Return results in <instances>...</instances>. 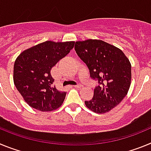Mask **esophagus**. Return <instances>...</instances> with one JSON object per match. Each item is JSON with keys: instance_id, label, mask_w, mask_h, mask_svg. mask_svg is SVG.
<instances>
[{"instance_id": "esophagus-1", "label": "esophagus", "mask_w": 151, "mask_h": 151, "mask_svg": "<svg viewBox=\"0 0 151 151\" xmlns=\"http://www.w3.org/2000/svg\"><path fill=\"white\" fill-rule=\"evenodd\" d=\"M74 87H75V88H81L83 87V85H81V84H78V85H75Z\"/></svg>"}]
</instances>
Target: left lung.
I'll return each instance as SVG.
<instances>
[{"instance_id": "obj_1", "label": "left lung", "mask_w": 151, "mask_h": 151, "mask_svg": "<svg viewBox=\"0 0 151 151\" xmlns=\"http://www.w3.org/2000/svg\"><path fill=\"white\" fill-rule=\"evenodd\" d=\"M76 54L87 65L90 76L97 80L94 96L85 101L88 109L97 113L111 110L123 100L129 90L132 66L127 57L116 47L101 40L76 41Z\"/></svg>"}]
</instances>
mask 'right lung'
<instances>
[{
	"instance_id": "add662e5",
	"label": "right lung",
	"mask_w": 151,
	"mask_h": 151,
	"mask_svg": "<svg viewBox=\"0 0 151 151\" xmlns=\"http://www.w3.org/2000/svg\"><path fill=\"white\" fill-rule=\"evenodd\" d=\"M75 41H47L22 51L13 67V82L24 101L42 112L60 106L66 93L53 85L50 70L73 48Z\"/></svg>"
}]
</instances>
